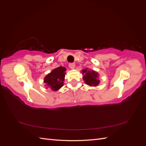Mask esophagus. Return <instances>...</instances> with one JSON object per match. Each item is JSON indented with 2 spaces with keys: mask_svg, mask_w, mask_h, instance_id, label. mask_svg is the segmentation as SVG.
<instances>
[{
  "mask_svg": "<svg viewBox=\"0 0 146 146\" xmlns=\"http://www.w3.org/2000/svg\"><path fill=\"white\" fill-rule=\"evenodd\" d=\"M69 66L70 69H74L75 68V67H76V64H75V63H70Z\"/></svg>",
  "mask_w": 146,
  "mask_h": 146,
  "instance_id": "1",
  "label": "esophagus"
}]
</instances>
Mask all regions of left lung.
<instances>
[{
  "label": "left lung",
  "instance_id": "8db88e82",
  "mask_svg": "<svg viewBox=\"0 0 146 146\" xmlns=\"http://www.w3.org/2000/svg\"><path fill=\"white\" fill-rule=\"evenodd\" d=\"M82 73L83 74V80L86 85L90 86H98L99 85L100 80L99 79V75L98 72L94 70L85 68L82 70Z\"/></svg>",
  "mask_w": 146,
  "mask_h": 146
}]
</instances>
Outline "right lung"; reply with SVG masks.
I'll list each match as a JSON object with an SVG mask.
<instances>
[{"instance_id": "1", "label": "right lung", "mask_w": 146, "mask_h": 146, "mask_svg": "<svg viewBox=\"0 0 146 146\" xmlns=\"http://www.w3.org/2000/svg\"><path fill=\"white\" fill-rule=\"evenodd\" d=\"M66 69L63 66L53 69L44 78L46 88H49L52 91H56L64 85V77Z\"/></svg>"}]
</instances>
